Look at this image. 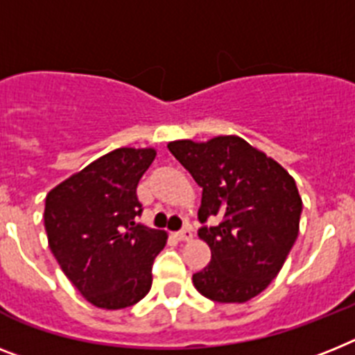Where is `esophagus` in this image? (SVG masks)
Returning <instances> with one entry per match:
<instances>
[{
  "instance_id": "obj_1",
  "label": "esophagus",
  "mask_w": 355,
  "mask_h": 355,
  "mask_svg": "<svg viewBox=\"0 0 355 355\" xmlns=\"http://www.w3.org/2000/svg\"><path fill=\"white\" fill-rule=\"evenodd\" d=\"M175 236H177V240H182V242H186V240H191L193 233L189 227H184V229H180V231H177V233H175Z\"/></svg>"
}]
</instances>
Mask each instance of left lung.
Wrapping results in <instances>:
<instances>
[{"instance_id":"1","label":"left lung","mask_w":355,"mask_h":355,"mask_svg":"<svg viewBox=\"0 0 355 355\" xmlns=\"http://www.w3.org/2000/svg\"><path fill=\"white\" fill-rule=\"evenodd\" d=\"M168 148L202 187L198 236L211 261L193 285L213 302H249L278 276L296 242L302 196L294 178L234 135Z\"/></svg>"}]
</instances>
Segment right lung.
I'll return each instance as SVG.
<instances>
[{"label": "right lung", "mask_w": 355, "mask_h": 355, "mask_svg": "<svg viewBox=\"0 0 355 355\" xmlns=\"http://www.w3.org/2000/svg\"><path fill=\"white\" fill-rule=\"evenodd\" d=\"M155 150L119 148L53 187L44 202L49 245L62 272L92 305L119 311L151 288L166 233L137 222L139 180Z\"/></svg>", "instance_id": "1"}]
</instances>
